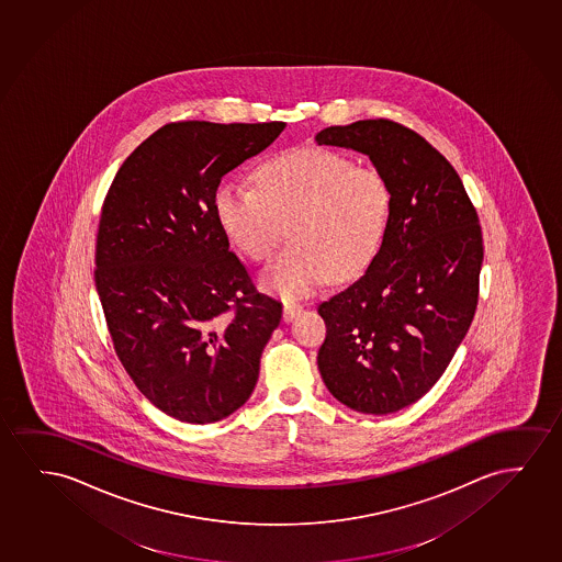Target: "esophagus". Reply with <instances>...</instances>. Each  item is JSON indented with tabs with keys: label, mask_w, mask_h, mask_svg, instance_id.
<instances>
[{
	"label": "esophagus",
	"mask_w": 562,
	"mask_h": 562,
	"mask_svg": "<svg viewBox=\"0 0 562 562\" xmlns=\"http://www.w3.org/2000/svg\"><path fill=\"white\" fill-rule=\"evenodd\" d=\"M301 312L302 306L301 304H296V302H285V304H283V319H285V322H291V319L299 316Z\"/></svg>",
	"instance_id": "34e87169"
}]
</instances>
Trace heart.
<instances>
[{
  "label": "heart",
  "instance_id": "1",
  "mask_svg": "<svg viewBox=\"0 0 562 562\" xmlns=\"http://www.w3.org/2000/svg\"><path fill=\"white\" fill-rule=\"evenodd\" d=\"M254 187L229 182L215 196L223 231L256 261L293 245L261 271V286L299 299L362 273L380 250L391 187L380 169L327 148H294L263 161Z\"/></svg>",
  "mask_w": 562,
  "mask_h": 562
}]
</instances>
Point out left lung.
I'll return each mask as SVG.
<instances>
[{"mask_svg":"<svg viewBox=\"0 0 562 562\" xmlns=\"http://www.w3.org/2000/svg\"><path fill=\"white\" fill-rule=\"evenodd\" d=\"M370 156L391 187L380 252L364 276L319 304L317 368L337 401L364 414L416 403L451 364L480 299V217L454 167L391 119L317 133Z\"/></svg>","mask_w":562,"mask_h":562,"instance_id":"8db88e82","label":"left lung"}]
</instances>
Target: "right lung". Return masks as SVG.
I'll use <instances>...</instances> for the list:
<instances>
[{
    "mask_svg": "<svg viewBox=\"0 0 562 562\" xmlns=\"http://www.w3.org/2000/svg\"><path fill=\"white\" fill-rule=\"evenodd\" d=\"M285 125L167 123L103 198L94 281L111 342L138 391L171 418L220 422L256 387L281 304L231 252L215 192Z\"/></svg>",
    "mask_w": 562,
    "mask_h": 562,
    "instance_id": "obj_1",
    "label": "right lung"
}]
</instances>
